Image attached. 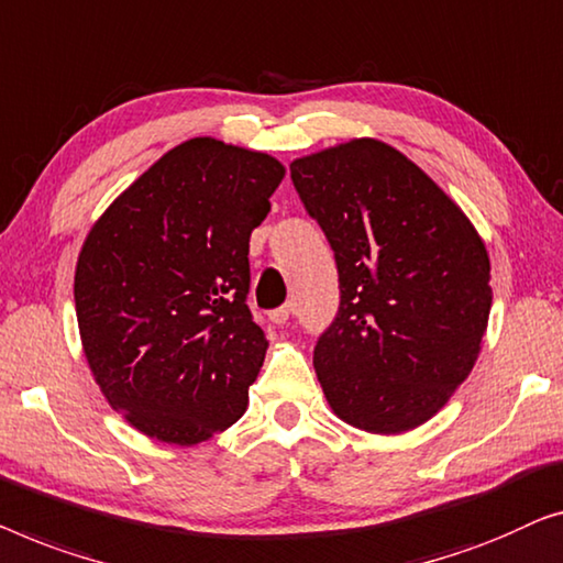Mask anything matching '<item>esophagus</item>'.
<instances>
[{
  "label": "esophagus",
  "mask_w": 563,
  "mask_h": 563,
  "mask_svg": "<svg viewBox=\"0 0 563 563\" xmlns=\"http://www.w3.org/2000/svg\"><path fill=\"white\" fill-rule=\"evenodd\" d=\"M292 313H296V308H292V303L280 306V308H275V311H271V321L278 323V327H283V323H288L292 319Z\"/></svg>",
  "instance_id": "1"
}]
</instances>
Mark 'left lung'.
Returning a JSON list of instances; mask_svg holds the SVG:
<instances>
[{
  "label": "left lung",
  "instance_id": "obj_1",
  "mask_svg": "<svg viewBox=\"0 0 563 563\" xmlns=\"http://www.w3.org/2000/svg\"><path fill=\"white\" fill-rule=\"evenodd\" d=\"M339 271L336 319L313 350L329 406L369 433L439 413L470 377L493 288L485 242L413 161L360 137L290 163Z\"/></svg>",
  "mask_w": 563,
  "mask_h": 563
}]
</instances>
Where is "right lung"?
Wrapping results in <instances>:
<instances>
[{"mask_svg": "<svg viewBox=\"0 0 563 563\" xmlns=\"http://www.w3.org/2000/svg\"><path fill=\"white\" fill-rule=\"evenodd\" d=\"M283 176L267 153L186 140L86 236L74 280L84 354L145 437L194 446L247 410L267 352L247 308L250 234Z\"/></svg>", "mask_w": 563, "mask_h": 563, "instance_id": "1", "label": "right lung"}]
</instances>
